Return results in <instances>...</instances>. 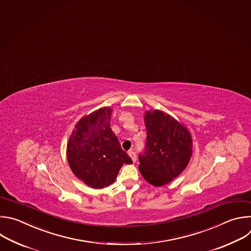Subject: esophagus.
Masks as SVG:
<instances>
[{
  "label": "esophagus",
  "instance_id": "obj_1",
  "mask_svg": "<svg viewBox=\"0 0 251 251\" xmlns=\"http://www.w3.org/2000/svg\"><path fill=\"white\" fill-rule=\"evenodd\" d=\"M128 155H129V157L131 158V160H132L133 162L136 161V154L132 151V150H130V151H128Z\"/></svg>",
  "mask_w": 251,
  "mask_h": 251
}]
</instances>
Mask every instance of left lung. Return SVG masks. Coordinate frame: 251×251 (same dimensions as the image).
Here are the masks:
<instances>
[{"instance_id": "1", "label": "left lung", "mask_w": 251, "mask_h": 251, "mask_svg": "<svg viewBox=\"0 0 251 251\" xmlns=\"http://www.w3.org/2000/svg\"><path fill=\"white\" fill-rule=\"evenodd\" d=\"M146 142L139 154V171L151 185L170 183L187 167L192 156V137L189 130L168 114L154 110L144 115Z\"/></svg>"}]
</instances>
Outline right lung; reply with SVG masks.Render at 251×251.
Returning a JSON list of instances; mask_svg holds the SVG:
<instances>
[{
  "label": "right lung",
  "instance_id": "right-lung-1",
  "mask_svg": "<svg viewBox=\"0 0 251 251\" xmlns=\"http://www.w3.org/2000/svg\"><path fill=\"white\" fill-rule=\"evenodd\" d=\"M113 109L105 107L83 117L67 143L74 175L89 187L102 189L115 182L121 167L132 163L110 126Z\"/></svg>",
  "mask_w": 251,
  "mask_h": 251
}]
</instances>
